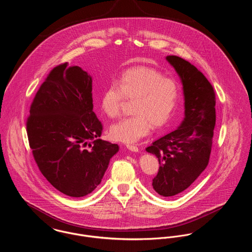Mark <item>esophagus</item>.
Instances as JSON below:
<instances>
[{
  "label": "esophagus",
  "instance_id": "obj_1",
  "mask_svg": "<svg viewBox=\"0 0 252 252\" xmlns=\"http://www.w3.org/2000/svg\"><path fill=\"white\" fill-rule=\"evenodd\" d=\"M126 148L132 152H138L139 151V148L135 145H131V144H126Z\"/></svg>",
  "mask_w": 252,
  "mask_h": 252
}]
</instances>
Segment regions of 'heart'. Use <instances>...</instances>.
<instances>
[{
	"label": "heart",
	"instance_id": "obj_1",
	"mask_svg": "<svg viewBox=\"0 0 252 252\" xmlns=\"http://www.w3.org/2000/svg\"><path fill=\"white\" fill-rule=\"evenodd\" d=\"M180 87L176 80L165 77L160 71L137 66L126 70L118 85H108L100 96V108L110 117H117L126 99H132L134 115L115 123L109 129L110 137L132 143L146 136L154 127L167 124L180 100Z\"/></svg>",
	"mask_w": 252,
	"mask_h": 252
}]
</instances>
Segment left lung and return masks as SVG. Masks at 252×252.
Masks as SVG:
<instances>
[{
    "mask_svg": "<svg viewBox=\"0 0 252 252\" xmlns=\"http://www.w3.org/2000/svg\"><path fill=\"white\" fill-rule=\"evenodd\" d=\"M181 77L185 94V120L180 127L146 148L158 158L153 188L159 195L183 192L209 164L216 128V93L205 75L189 62L167 56Z\"/></svg>",
    "mask_w": 252,
    "mask_h": 252,
    "instance_id": "1",
    "label": "left lung"
}]
</instances>
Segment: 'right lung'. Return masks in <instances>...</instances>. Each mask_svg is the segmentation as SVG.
Segmentation results:
<instances>
[{"label":"right lung","instance_id":"add662e5","mask_svg":"<svg viewBox=\"0 0 252 252\" xmlns=\"http://www.w3.org/2000/svg\"><path fill=\"white\" fill-rule=\"evenodd\" d=\"M92 77L63 63L40 85L27 119L29 145L41 174L62 193L82 197L101 182L119 146L99 139Z\"/></svg>","mask_w":252,"mask_h":252}]
</instances>
